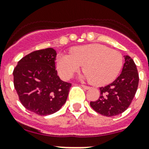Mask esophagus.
I'll list each match as a JSON object with an SVG mask.
<instances>
[{"label": "esophagus", "instance_id": "34e87169", "mask_svg": "<svg viewBox=\"0 0 149 149\" xmlns=\"http://www.w3.org/2000/svg\"><path fill=\"white\" fill-rule=\"evenodd\" d=\"M81 86H82V88H84V89H86V90H88L90 88V87H88V86H86V85H84V84H81Z\"/></svg>", "mask_w": 149, "mask_h": 149}]
</instances>
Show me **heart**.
Returning <instances> with one entry per match:
<instances>
[{"label":"heart","instance_id":"obj_1","mask_svg":"<svg viewBox=\"0 0 149 149\" xmlns=\"http://www.w3.org/2000/svg\"><path fill=\"white\" fill-rule=\"evenodd\" d=\"M84 65L82 78L101 86L113 81L123 65V55L100 44H90L72 48L68 55H60L56 67L63 79H69Z\"/></svg>","mask_w":149,"mask_h":149}]
</instances>
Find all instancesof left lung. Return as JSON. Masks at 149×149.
I'll use <instances>...</instances> for the list:
<instances>
[{"label": "left lung", "mask_w": 149, "mask_h": 149, "mask_svg": "<svg viewBox=\"0 0 149 149\" xmlns=\"http://www.w3.org/2000/svg\"><path fill=\"white\" fill-rule=\"evenodd\" d=\"M122 73L113 83L100 88V97L90 105L96 112L106 116L123 113L132 103L139 85V74L133 60L126 55Z\"/></svg>", "instance_id": "8db88e82"}]
</instances>
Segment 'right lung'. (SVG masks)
I'll use <instances>...</instances> for the list:
<instances>
[{
    "mask_svg": "<svg viewBox=\"0 0 149 149\" xmlns=\"http://www.w3.org/2000/svg\"><path fill=\"white\" fill-rule=\"evenodd\" d=\"M56 55L52 48L34 51L22 58L13 70V84L21 104L40 116L59 110L72 86L58 76Z\"/></svg>",
    "mask_w": 149,
    "mask_h": 149,
    "instance_id": "add662e5",
    "label": "right lung"
}]
</instances>
